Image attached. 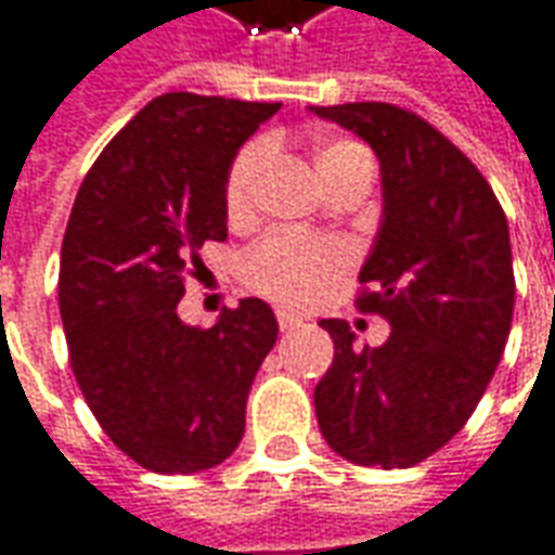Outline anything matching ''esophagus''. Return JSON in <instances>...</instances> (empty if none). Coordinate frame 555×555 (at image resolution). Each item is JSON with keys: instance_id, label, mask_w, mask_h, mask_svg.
Masks as SVG:
<instances>
[{"instance_id": "esophagus-1", "label": "esophagus", "mask_w": 555, "mask_h": 555, "mask_svg": "<svg viewBox=\"0 0 555 555\" xmlns=\"http://www.w3.org/2000/svg\"><path fill=\"white\" fill-rule=\"evenodd\" d=\"M278 326H281V332H293V328L301 326V320L289 311H278Z\"/></svg>"}]
</instances>
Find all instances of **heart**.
Instances as JSON below:
<instances>
[{
	"label": "heart",
	"instance_id": "heart-1",
	"mask_svg": "<svg viewBox=\"0 0 555 555\" xmlns=\"http://www.w3.org/2000/svg\"><path fill=\"white\" fill-rule=\"evenodd\" d=\"M269 144L254 141L232 163L227 178V205L244 214L254 205L259 178L269 166ZM372 166V154L350 139H326L314 147V168L323 186H332L353 168ZM347 266L341 244L296 232H271L241 259V274L256 293L284 305H308L326 289Z\"/></svg>",
	"mask_w": 555,
	"mask_h": 555
}]
</instances>
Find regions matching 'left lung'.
Listing matches in <instances>:
<instances>
[{
    "instance_id": "8db88e82",
    "label": "left lung",
    "mask_w": 555,
    "mask_h": 555,
    "mask_svg": "<svg viewBox=\"0 0 555 555\" xmlns=\"http://www.w3.org/2000/svg\"><path fill=\"white\" fill-rule=\"evenodd\" d=\"M380 163V227L359 269V311L387 317L380 347L347 320H320L335 359L314 389L326 444L357 465L411 468L475 414L514 317L502 205L475 163L411 111L387 102L311 108Z\"/></svg>"
}]
</instances>
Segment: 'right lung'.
Returning a JSON list of instances; mask_svg holds the SVG:
<instances>
[{
	"label": "right lung",
	"mask_w": 555,
	"mask_h": 555,
	"mask_svg": "<svg viewBox=\"0 0 555 555\" xmlns=\"http://www.w3.org/2000/svg\"><path fill=\"white\" fill-rule=\"evenodd\" d=\"M281 102L166 93L111 139L80 183L60 254V317L83 399L114 444L156 475L235 453L278 317L244 299L211 328L178 317L183 274L227 241V178Z\"/></svg>",
	"instance_id": "add662e5"
}]
</instances>
